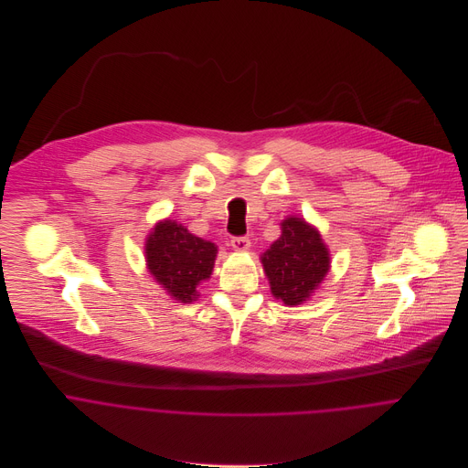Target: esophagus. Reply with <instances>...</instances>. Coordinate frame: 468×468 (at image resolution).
<instances>
[{"label": "esophagus", "instance_id": "34e87169", "mask_svg": "<svg viewBox=\"0 0 468 468\" xmlns=\"http://www.w3.org/2000/svg\"><path fill=\"white\" fill-rule=\"evenodd\" d=\"M230 247H232L236 252H247V250L250 249V239L245 238V236L232 238V239H230Z\"/></svg>", "mask_w": 468, "mask_h": 468}]
</instances>
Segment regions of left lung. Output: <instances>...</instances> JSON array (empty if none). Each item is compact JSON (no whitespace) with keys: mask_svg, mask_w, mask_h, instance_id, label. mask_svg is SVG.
<instances>
[{"mask_svg":"<svg viewBox=\"0 0 468 468\" xmlns=\"http://www.w3.org/2000/svg\"><path fill=\"white\" fill-rule=\"evenodd\" d=\"M270 290L286 306L310 299L330 270V250L319 230L303 218H286L281 238L261 256Z\"/></svg>","mask_w":468,"mask_h":468,"instance_id":"obj_1","label":"left lung"}]
</instances>
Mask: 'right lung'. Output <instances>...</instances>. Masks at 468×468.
I'll return each mask as SVG.
<instances>
[{"label":"right lung","instance_id":"right-lung-1","mask_svg":"<svg viewBox=\"0 0 468 468\" xmlns=\"http://www.w3.org/2000/svg\"><path fill=\"white\" fill-rule=\"evenodd\" d=\"M218 247L191 234L182 223L164 219L145 239L149 273L180 303L198 299V284L210 277Z\"/></svg>","mask_w":468,"mask_h":468}]
</instances>
